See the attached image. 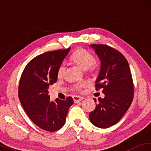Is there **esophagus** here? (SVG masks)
Returning a JSON list of instances; mask_svg holds the SVG:
<instances>
[{
    "instance_id": "1",
    "label": "esophagus",
    "mask_w": 151,
    "mask_h": 151,
    "mask_svg": "<svg viewBox=\"0 0 151 151\" xmlns=\"http://www.w3.org/2000/svg\"><path fill=\"white\" fill-rule=\"evenodd\" d=\"M83 99H85V98L82 97V96H73V101L75 103H77V102L83 101Z\"/></svg>"
}]
</instances>
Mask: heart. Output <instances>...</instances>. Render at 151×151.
<instances>
[{"instance_id":"heart-1","label":"heart","mask_w":151,"mask_h":151,"mask_svg":"<svg viewBox=\"0 0 151 151\" xmlns=\"http://www.w3.org/2000/svg\"><path fill=\"white\" fill-rule=\"evenodd\" d=\"M71 61L83 71H93L96 68L95 60L93 55L84 48H79L76 50L71 57ZM64 72H65V66L61 65L58 68V77L59 78H62L64 76ZM85 87V84L82 83L76 85L74 88L77 90H80Z\"/></svg>"}]
</instances>
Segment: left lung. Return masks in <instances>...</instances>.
<instances>
[{
	"instance_id": "1",
	"label": "left lung",
	"mask_w": 151,
	"mask_h": 151,
	"mask_svg": "<svg viewBox=\"0 0 151 151\" xmlns=\"http://www.w3.org/2000/svg\"><path fill=\"white\" fill-rule=\"evenodd\" d=\"M101 61V70L96 80V90L105 94L89 113L91 123L107 128L118 123L126 114L133 100L134 85L127 60L120 52L104 44H91Z\"/></svg>"
}]
</instances>
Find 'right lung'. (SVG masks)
Wrapping results in <instances>:
<instances>
[{"label": "right lung", "instance_id": "1", "mask_svg": "<svg viewBox=\"0 0 151 151\" xmlns=\"http://www.w3.org/2000/svg\"><path fill=\"white\" fill-rule=\"evenodd\" d=\"M70 48L35 57L25 67L19 82V98L25 111L36 126L49 132L63 127L73 103L71 96L51 101L48 95L49 86L57 82L58 68Z\"/></svg>", "mask_w": 151, "mask_h": 151}]
</instances>
